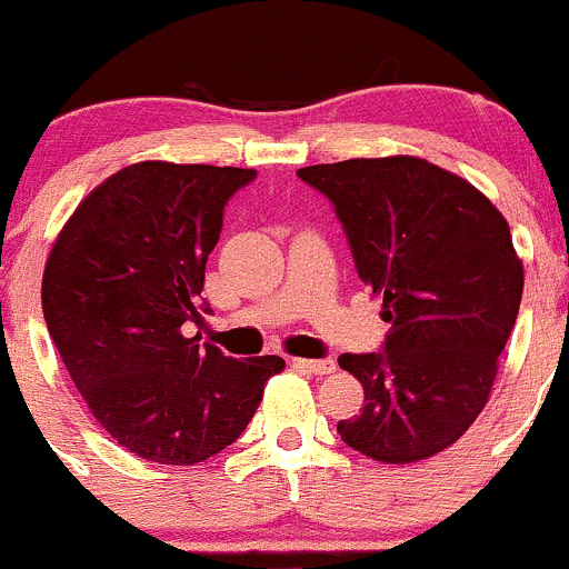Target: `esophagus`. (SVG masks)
<instances>
[{
  "label": "esophagus",
  "instance_id": "34e87169",
  "mask_svg": "<svg viewBox=\"0 0 569 569\" xmlns=\"http://www.w3.org/2000/svg\"><path fill=\"white\" fill-rule=\"evenodd\" d=\"M290 362H292V368L303 370V373H312V376H329V373H335V368H337V362L331 357H326V359H290Z\"/></svg>",
  "mask_w": 569,
  "mask_h": 569
}]
</instances>
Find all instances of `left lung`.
I'll return each instance as SVG.
<instances>
[{
  "label": "left lung",
  "mask_w": 569,
  "mask_h": 569,
  "mask_svg": "<svg viewBox=\"0 0 569 569\" xmlns=\"http://www.w3.org/2000/svg\"><path fill=\"white\" fill-rule=\"evenodd\" d=\"M298 177L342 223L359 279L385 298L381 351L342 353L365 387L342 442L387 465L453 446L487 403L522 298L506 218L470 182L420 157L309 166Z\"/></svg>",
  "instance_id": "8db88e82"
}]
</instances>
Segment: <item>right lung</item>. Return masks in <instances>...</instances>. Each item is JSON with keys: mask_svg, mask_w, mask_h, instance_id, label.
<instances>
[{"mask_svg": "<svg viewBox=\"0 0 569 569\" xmlns=\"http://www.w3.org/2000/svg\"><path fill=\"white\" fill-rule=\"evenodd\" d=\"M251 168L134 162L74 210L43 271V318L101 429L129 453L196 465L232 446L282 357L232 359L188 337L227 201Z\"/></svg>", "mask_w": 569, "mask_h": 569, "instance_id": "add662e5", "label": "right lung"}]
</instances>
